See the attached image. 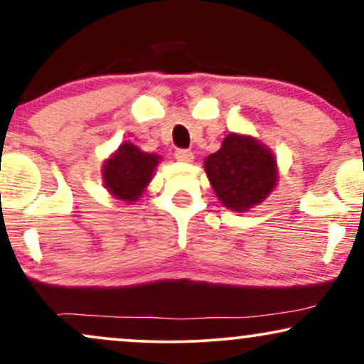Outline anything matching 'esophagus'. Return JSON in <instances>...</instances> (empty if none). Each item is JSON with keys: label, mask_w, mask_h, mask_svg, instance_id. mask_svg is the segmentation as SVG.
Returning <instances> with one entry per match:
<instances>
[{"label": "esophagus", "mask_w": 364, "mask_h": 364, "mask_svg": "<svg viewBox=\"0 0 364 364\" xmlns=\"http://www.w3.org/2000/svg\"><path fill=\"white\" fill-rule=\"evenodd\" d=\"M174 157H176V161L179 162H191L193 161V152L188 149H178L176 152H174Z\"/></svg>", "instance_id": "1"}]
</instances>
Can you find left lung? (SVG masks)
Here are the masks:
<instances>
[{
    "mask_svg": "<svg viewBox=\"0 0 364 364\" xmlns=\"http://www.w3.org/2000/svg\"><path fill=\"white\" fill-rule=\"evenodd\" d=\"M207 178L224 207L245 212L262 203L277 185L274 154L248 135H228L203 162Z\"/></svg>",
    "mask_w": 364,
    "mask_h": 364,
    "instance_id": "left-lung-1",
    "label": "left lung"
}]
</instances>
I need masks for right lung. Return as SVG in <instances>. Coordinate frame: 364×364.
<instances>
[{
    "label": "right lung",
    "mask_w": 364,
    "mask_h": 364,
    "mask_svg": "<svg viewBox=\"0 0 364 364\" xmlns=\"http://www.w3.org/2000/svg\"><path fill=\"white\" fill-rule=\"evenodd\" d=\"M159 161L157 154L141 152L136 145L124 141L104 162V186L116 198L128 203L136 202L152 179Z\"/></svg>",
    "instance_id": "1"
}]
</instances>
